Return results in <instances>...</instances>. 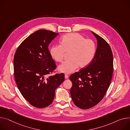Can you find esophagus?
Instances as JSON below:
<instances>
[{
    "mask_svg": "<svg viewBox=\"0 0 130 130\" xmlns=\"http://www.w3.org/2000/svg\"><path fill=\"white\" fill-rule=\"evenodd\" d=\"M69 77V76L68 75H67V74H65V78L66 79H67V78H68Z\"/></svg>",
    "mask_w": 130,
    "mask_h": 130,
    "instance_id": "obj_1",
    "label": "esophagus"
}]
</instances>
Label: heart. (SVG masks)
Here are the masks:
<instances>
[{
  "label": "heart",
  "instance_id": "heart-1",
  "mask_svg": "<svg viewBox=\"0 0 130 130\" xmlns=\"http://www.w3.org/2000/svg\"><path fill=\"white\" fill-rule=\"evenodd\" d=\"M96 52V46L91 39H86L78 33H67L61 40L60 44H54L50 50V53L56 62H62L66 55L69 59L58 67L59 71L70 74L78 67L85 68L92 61Z\"/></svg>",
  "mask_w": 130,
  "mask_h": 130
}]
</instances>
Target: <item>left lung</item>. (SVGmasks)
<instances>
[{
    "label": "left lung",
    "instance_id": "8db88e82",
    "mask_svg": "<svg viewBox=\"0 0 130 130\" xmlns=\"http://www.w3.org/2000/svg\"><path fill=\"white\" fill-rule=\"evenodd\" d=\"M97 40L96 54L86 67L72 74L71 95L74 104L83 109L91 108L104 97L113 71V54L106 41L92 32Z\"/></svg>",
    "mask_w": 130,
    "mask_h": 130
}]
</instances>
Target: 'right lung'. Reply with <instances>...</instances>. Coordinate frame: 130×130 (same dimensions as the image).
Returning a JSON list of instances; mask_svg holds the SVG:
<instances>
[{
  "mask_svg": "<svg viewBox=\"0 0 130 130\" xmlns=\"http://www.w3.org/2000/svg\"><path fill=\"white\" fill-rule=\"evenodd\" d=\"M57 35L51 31L38 30L21 43L14 55L17 85L24 98L36 108L50 105L56 89L65 80L63 73L48 76L56 68L48 45Z\"/></svg>",
  "mask_w": 130,
  "mask_h": 130,
  "instance_id": "obj_1",
  "label": "right lung"
}]
</instances>
